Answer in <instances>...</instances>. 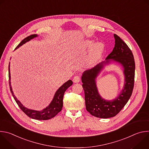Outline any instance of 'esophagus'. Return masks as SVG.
I'll use <instances>...</instances> for the list:
<instances>
[{"instance_id": "34e87169", "label": "esophagus", "mask_w": 149, "mask_h": 149, "mask_svg": "<svg viewBox=\"0 0 149 149\" xmlns=\"http://www.w3.org/2000/svg\"><path fill=\"white\" fill-rule=\"evenodd\" d=\"M73 81L75 83H78L80 81V78L79 76H75L73 78Z\"/></svg>"}]
</instances>
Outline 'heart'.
Returning a JSON list of instances; mask_svg holds the SVG:
<instances>
[{"label": "heart", "instance_id": "b5f03b06", "mask_svg": "<svg viewBox=\"0 0 149 149\" xmlns=\"http://www.w3.org/2000/svg\"><path fill=\"white\" fill-rule=\"evenodd\" d=\"M87 45H88V47H91L94 45V42L88 41ZM102 50L103 47L101 44H97L93 48L86 61L88 65L92 66L95 64L98 61L101 54L102 53Z\"/></svg>", "mask_w": 149, "mask_h": 149}]
</instances>
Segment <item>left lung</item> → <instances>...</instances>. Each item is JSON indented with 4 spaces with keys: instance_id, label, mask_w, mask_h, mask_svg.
I'll use <instances>...</instances> for the list:
<instances>
[{
    "instance_id": "left-lung-1",
    "label": "left lung",
    "mask_w": 149,
    "mask_h": 149,
    "mask_svg": "<svg viewBox=\"0 0 149 149\" xmlns=\"http://www.w3.org/2000/svg\"><path fill=\"white\" fill-rule=\"evenodd\" d=\"M115 46L113 51L104 61L94 68L85 71L82 76V87L87 111L98 118H107L116 116L130 99L133 90L135 76V62L133 54L125 42L116 34ZM111 60L116 61L124 68L125 83L124 88L118 97L113 101L102 99L99 95L96 86L95 78L104 64Z\"/></svg>"
}]
</instances>
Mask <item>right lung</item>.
<instances>
[{
    "instance_id": "add662e5",
    "label": "right lung",
    "mask_w": 149,
    "mask_h": 149,
    "mask_svg": "<svg viewBox=\"0 0 149 149\" xmlns=\"http://www.w3.org/2000/svg\"><path fill=\"white\" fill-rule=\"evenodd\" d=\"M37 35L33 34L31 35L26 38H25L24 39H23L22 41L20 42V43L16 47L15 49L18 48L19 47L22 46L23 44L26 43V42L29 41V40L32 39V38L36 37ZM9 87H10V92L16 102L17 104L19 107V108L21 109L26 115H27L29 117L35 119V120H49L53 117H54L58 113H59L62 109V106H63V94H64V93L65 91L67 90L68 87H70L72 85V81L71 80H68L67 82L63 84L62 86L56 91L54 97L49 105V106L44 109L42 111H36V110H30L28 109L26 107H25L24 106L20 103V102L17 100L15 95L13 94V93L12 91V89L10 86V68H9Z\"/></svg>"
}]
</instances>
